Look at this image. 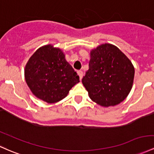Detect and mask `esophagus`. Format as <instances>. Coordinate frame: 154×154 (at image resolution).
Returning <instances> with one entry per match:
<instances>
[{
  "instance_id": "obj_1",
  "label": "esophagus",
  "mask_w": 154,
  "mask_h": 154,
  "mask_svg": "<svg viewBox=\"0 0 154 154\" xmlns=\"http://www.w3.org/2000/svg\"><path fill=\"white\" fill-rule=\"evenodd\" d=\"M77 74H78L79 77H80V80H82V74H83V73H82V71H78V72H77Z\"/></svg>"
}]
</instances>
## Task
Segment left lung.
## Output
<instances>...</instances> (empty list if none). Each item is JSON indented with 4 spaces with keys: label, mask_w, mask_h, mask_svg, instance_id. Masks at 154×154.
Here are the masks:
<instances>
[{
    "label": "left lung",
    "mask_w": 154,
    "mask_h": 154,
    "mask_svg": "<svg viewBox=\"0 0 154 154\" xmlns=\"http://www.w3.org/2000/svg\"><path fill=\"white\" fill-rule=\"evenodd\" d=\"M134 69L117 47L104 44L91 52L89 69L82 79L89 97L103 107L124 100L132 88Z\"/></svg>",
    "instance_id": "1"
}]
</instances>
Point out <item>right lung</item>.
I'll list each match as a JSON object with an SVG mask.
<instances>
[{
    "label": "right lung",
    "mask_w": 154,
    "mask_h": 154,
    "mask_svg": "<svg viewBox=\"0 0 154 154\" xmlns=\"http://www.w3.org/2000/svg\"><path fill=\"white\" fill-rule=\"evenodd\" d=\"M25 77L32 93L47 103L64 99L80 82L63 52L50 45L39 48L30 57L25 66Z\"/></svg>",
    "instance_id": "obj_1"
}]
</instances>
